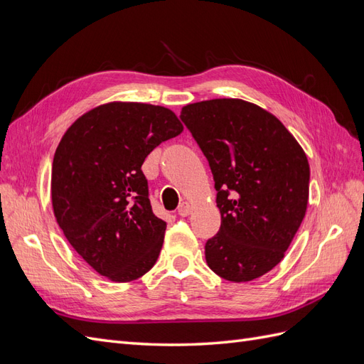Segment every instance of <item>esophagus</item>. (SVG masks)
Segmentation results:
<instances>
[{
	"label": "esophagus",
	"mask_w": 364,
	"mask_h": 364,
	"mask_svg": "<svg viewBox=\"0 0 364 364\" xmlns=\"http://www.w3.org/2000/svg\"><path fill=\"white\" fill-rule=\"evenodd\" d=\"M190 213H191V205L186 203V202H182L178 208V214L181 217H186V215H190Z\"/></svg>",
	"instance_id": "obj_1"
}]
</instances>
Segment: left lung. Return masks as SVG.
<instances>
[{"mask_svg":"<svg viewBox=\"0 0 364 364\" xmlns=\"http://www.w3.org/2000/svg\"><path fill=\"white\" fill-rule=\"evenodd\" d=\"M181 119L208 159L222 214L208 266L226 281L257 279L281 262L305 217V153L277 117L238 98L186 105Z\"/></svg>","mask_w":364,"mask_h":364,"instance_id":"obj_1","label":"left lung"}]
</instances>
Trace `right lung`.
<instances>
[{"instance_id": "add662e5", "label": "right lung", "mask_w": 364, "mask_h": 364, "mask_svg": "<svg viewBox=\"0 0 364 364\" xmlns=\"http://www.w3.org/2000/svg\"><path fill=\"white\" fill-rule=\"evenodd\" d=\"M183 126L170 109L114 102L75 119L54 153L51 200L74 250L114 282L147 273L167 223L151 211L141 165Z\"/></svg>"}]
</instances>
